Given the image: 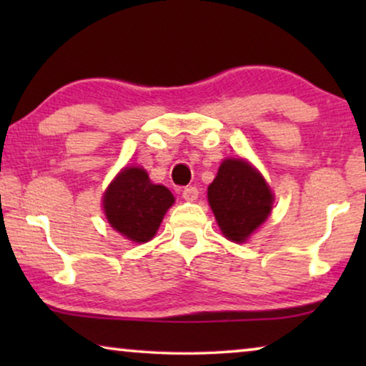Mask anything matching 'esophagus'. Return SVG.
<instances>
[{
	"label": "esophagus",
	"instance_id": "34e87169",
	"mask_svg": "<svg viewBox=\"0 0 366 366\" xmlns=\"http://www.w3.org/2000/svg\"><path fill=\"white\" fill-rule=\"evenodd\" d=\"M182 197H183V199H187V202H194V199L198 198V188L197 187L183 188Z\"/></svg>",
	"mask_w": 366,
	"mask_h": 366
}]
</instances>
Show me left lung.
Returning a JSON list of instances; mask_svg holds the SVG:
<instances>
[{
	"label": "left lung",
	"instance_id": "left-lung-1",
	"mask_svg": "<svg viewBox=\"0 0 366 366\" xmlns=\"http://www.w3.org/2000/svg\"><path fill=\"white\" fill-rule=\"evenodd\" d=\"M208 202L224 237L243 243L272 212L273 194L243 159H224L208 187Z\"/></svg>",
	"mask_w": 366,
	"mask_h": 366
}]
</instances>
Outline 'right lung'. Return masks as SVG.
<instances>
[{"instance_id":"right-lung-1","label":"right lung","mask_w":366,"mask_h":366,"mask_svg":"<svg viewBox=\"0 0 366 366\" xmlns=\"http://www.w3.org/2000/svg\"><path fill=\"white\" fill-rule=\"evenodd\" d=\"M173 202L172 192L162 184H153L142 168H124L103 197L109 224L138 243L154 237Z\"/></svg>"}]
</instances>
